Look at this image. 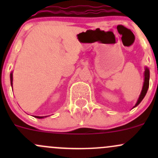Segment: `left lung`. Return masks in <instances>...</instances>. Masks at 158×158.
<instances>
[{
	"label": "left lung",
	"instance_id": "1",
	"mask_svg": "<svg viewBox=\"0 0 158 158\" xmlns=\"http://www.w3.org/2000/svg\"><path fill=\"white\" fill-rule=\"evenodd\" d=\"M149 78H150L149 69H148V68H146L145 71H144V85H143V89H142V91H141V95H140L139 96V98H138V102H137L136 105H135V106L139 105V103L142 101L143 98H144V96H145L146 93H147L148 87H149Z\"/></svg>",
	"mask_w": 158,
	"mask_h": 158
}]
</instances>
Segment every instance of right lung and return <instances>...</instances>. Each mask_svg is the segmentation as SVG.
<instances>
[{
  "label": "right lung",
  "instance_id": "obj_1",
  "mask_svg": "<svg viewBox=\"0 0 158 158\" xmlns=\"http://www.w3.org/2000/svg\"><path fill=\"white\" fill-rule=\"evenodd\" d=\"M12 82H13V74H12V73H10V83H11V85H12ZM35 117L37 118H43L47 117V116H35Z\"/></svg>",
  "mask_w": 158,
  "mask_h": 158
}]
</instances>
